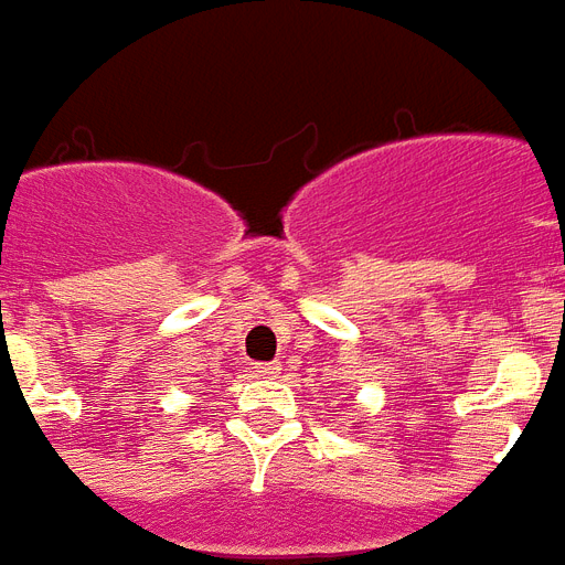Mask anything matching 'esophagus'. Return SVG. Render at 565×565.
<instances>
[{
	"label": "esophagus",
	"mask_w": 565,
	"mask_h": 565,
	"mask_svg": "<svg viewBox=\"0 0 565 565\" xmlns=\"http://www.w3.org/2000/svg\"><path fill=\"white\" fill-rule=\"evenodd\" d=\"M279 364L277 361H267V364H258V367H255V373H262V376H267V379H274V376H279Z\"/></svg>",
	"instance_id": "34e87169"
}]
</instances>
